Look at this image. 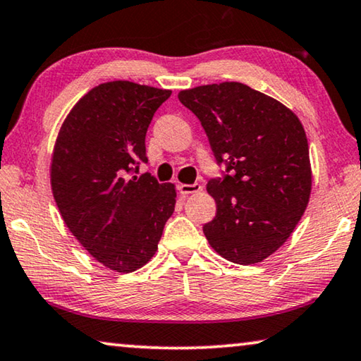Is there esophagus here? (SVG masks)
Here are the masks:
<instances>
[{"instance_id":"34e87169","label":"esophagus","mask_w":361,"mask_h":361,"mask_svg":"<svg viewBox=\"0 0 361 361\" xmlns=\"http://www.w3.org/2000/svg\"><path fill=\"white\" fill-rule=\"evenodd\" d=\"M178 190L183 196H190V195H195V192H199L202 190V186L199 185V183H195V185H180Z\"/></svg>"}]
</instances>
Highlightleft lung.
<instances>
[{
  "label": "left lung",
  "mask_w": 361,
  "mask_h": 361,
  "mask_svg": "<svg viewBox=\"0 0 361 361\" xmlns=\"http://www.w3.org/2000/svg\"><path fill=\"white\" fill-rule=\"evenodd\" d=\"M228 175L207 183L217 212L202 227L212 250L235 264H256L288 240L310 202L305 128L281 102L241 82L181 90Z\"/></svg>",
  "instance_id": "obj_1"
}]
</instances>
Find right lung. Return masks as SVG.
<instances>
[{"mask_svg":"<svg viewBox=\"0 0 361 361\" xmlns=\"http://www.w3.org/2000/svg\"><path fill=\"white\" fill-rule=\"evenodd\" d=\"M170 95L129 80L100 84L79 99L58 131L53 197L69 232L110 271L146 266L175 211L173 183L136 175L137 164L147 162V128Z\"/></svg>","mask_w":361,"mask_h":361,"instance_id":"add662e5","label":"right lung"}]
</instances>
